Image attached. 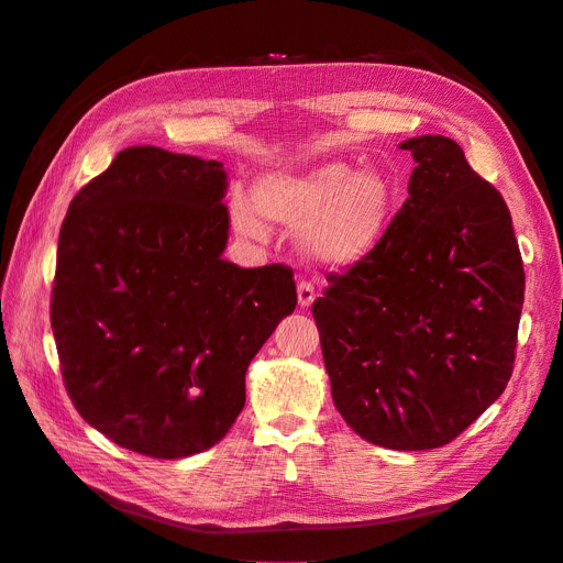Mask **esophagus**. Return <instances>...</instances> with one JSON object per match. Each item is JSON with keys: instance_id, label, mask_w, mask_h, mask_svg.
Wrapping results in <instances>:
<instances>
[{"instance_id": "34e87169", "label": "esophagus", "mask_w": 563, "mask_h": 563, "mask_svg": "<svg viewBox=\"0 0 563 563\" xmlns=\"http://www.w3.org/2000/svg\"><path fill=\"white\" fill-rule=\"evenodd\" d=\"M317 294H314V284L312 282H298V305L300 308H310V305L314 302Z\"/></svg>"}]
</instances>
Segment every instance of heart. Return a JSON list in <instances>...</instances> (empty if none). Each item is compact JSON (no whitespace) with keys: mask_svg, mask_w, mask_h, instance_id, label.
<instances>
[{"mask_svg":"<svg viewBox=\"0 0 563 563\" xmlns=\"http://www.w3.org/2000/svg\"><path fill=\"white\" fill-rule=\"evenodd\" d=\"M391 207L389 183L373 168L352 172L327 162L308 172H275L253 185V201L234 195L232 223L251 240H265L267 220L302 228V244L317 261L350 267L383 240Z\"/></svg>","mask_w":563,"mask_h":563,"instance_id":"b5f03b06","label":"heart"}]
</instances>
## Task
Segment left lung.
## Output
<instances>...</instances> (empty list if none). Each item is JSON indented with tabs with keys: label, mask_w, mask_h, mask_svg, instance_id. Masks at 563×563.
<instances>
[{
	"label": "left lung",
	"mask_w": 563,
	"mask_h": 563,
	"mask_svg": "<svg viewBox=\"0 0 563 563\" xmlns=\"http://www.w3.org/2000/svg\"><path fill=\"white\" fill-rule=\"evenodd\" d=\"M408 199L362 263L314 300L333 404L376 446L428 451L463 434L507 387L523 261L503 195L446 135L399 145Z\"/></svg>",
	"instance_id": "1"
}]
</instances>
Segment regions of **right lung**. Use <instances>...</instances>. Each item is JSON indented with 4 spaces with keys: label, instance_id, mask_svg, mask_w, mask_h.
<instances>
[{
    "label": "right lung",
    "instance_id": "obj_1",
    "mask_svg": "<svg viewBox=\"0 0 563 563\" xmlns=\"http://www.w3.org/2000/svg\"><path fill=\"white\" fill-rule=\"evenodd\" d=\"M220 162L126 147L65 213L51 329L79 416L122 449L187 457L228 434L246 368L296 310L294 269H244Z\"/></svg>",
    "mask_w": 563,
    "mask_h": 563
}]
</instances>
